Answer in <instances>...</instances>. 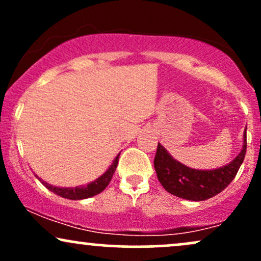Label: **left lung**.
<instances>
[{
  "label": "left lung",
  "instance_id": "obj_1",
  "mask_svg": "<svg viewBox=\"0 0 261 261\" xmlns=\"http://www.w3.org/2000/svg\"><path fill=\"white\" fill-rule=\"evenodd\" d=\"M245 131L242 151L232 162L216 169L189 168L180 162L175 161L169 152L158 143L154 157V169L162 187L172 195L191 201H203L220 194L234 179L243 163L247 152Z\"/></svg>",
  "mask_w": 261,
  "mask_h": 261
}]
</instances>
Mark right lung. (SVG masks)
<instances>
[{"label":"right lung","instance_id":"add662e5","mask_svg":"<svg viewBox=\"0 0 261 261\" xmlns=\"http://www.w3.org/2000/svg\"><path fill=\"white\" fill-rule=\"evenodd\" d=\"M119 153L115 157V160L113 161L112 166L108 168V170L104 173L103 175H100L99 178L95 179L94 181L89 182L87 185H82V187H76V188H60V187H54L51 184H47L44 180H41L40 178H38V175H35L37 178L43 182V185H45V188L49 189L50 191H53L54 194L56 195L65 197V199H70V200H83V199H88V197L95 196L98 194H100L101 191L104 190L108 187L110 180H112L113 174L115 173L116 167H118V161H119Z\"/></svg>","mask_w":261,"mask_h":261}]
</instances>
